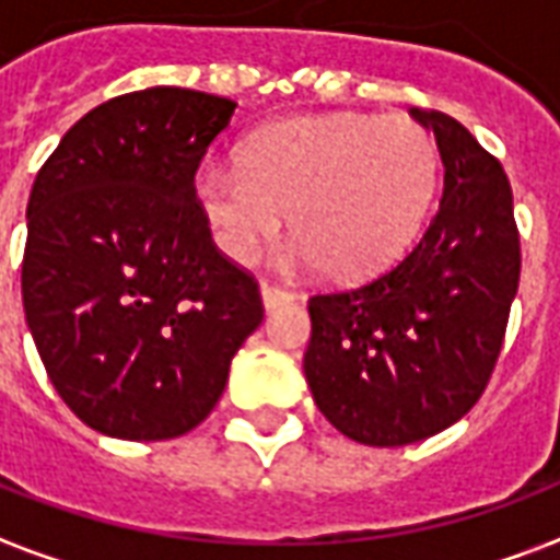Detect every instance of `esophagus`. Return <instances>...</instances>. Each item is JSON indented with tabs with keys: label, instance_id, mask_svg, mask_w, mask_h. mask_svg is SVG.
Segmentation results:
<instances>
[{
	"label": "esophagus",
	"instance_id": "esophagus-1",
	"mask_svg": "<svg viewBox=\"0 0 560 560\" xmlns=\"http://www.w3.org/2000/svg\"><path fill=\"white\" fill-rule=\"evenodd\" d=\"M260 296H264V308H267V312L279 308V305H284V302L296 300L291 291H284V288H279V284H269V281L260 284Z\"/></svg>",
	"mask_w": 560,
	"mask_h": 560
}]
</instances>
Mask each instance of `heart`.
Listing matches in <instances>:
<instances>
[{"label": "heart", "mask_w": 560, "mask_h": 560, "mask_svg": "<svg viewBox=\"0 0 560 560\" xmlns=\"http://www.w3.org/2000/svg\"><path fill=\"white\" fill-rule=\"evenodd\" d=\"M436 180V139L421 124L326 115L258 132L240 165L205 163L196 196L231 260L255 258L291 210L302 264L320 260L335 279H362L416 237Z\"/></svg>", "instance_id": "heart-1"}]
</instances>
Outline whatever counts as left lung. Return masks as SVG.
<instances>
[{
  "label": "left lung",
  "mask_w": 560,
  "mask_h": 560,
  "mask_svg": "<svg viewBox=\"0 0 560 560\" xmlns=\"http://www.w3.org/2000/svg\"><path fill=\"white\" fill-rule=\"evenodd\" d=\"M409 115L433 130L445 165L436 217L380 276L314 293L302 359L329 424L376 448L433 436L478 404L523 267L499 160L445 112Z\"/></svg>",
  "instance_id": "8db88e82"
}]
</instances>
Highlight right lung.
I'll list each match as a JSON object with an SVG mask.
<instances>
[{
    "mask_svg": "<svg viewBox=\"0 0 560 560\" xmlns=\"http://www.w3.org/2000/svg\"><path fill=\"white\" fill-rule=\"evenodd\" d=\"M237 103L132 91L73 124L32 186L23 308L70 412L136 442L198 428L264 320L255 276L222 255L196 172Z\"/></svg>",
    "mask_w": 560,
    "mask_h": 560,
    "instance_id": "1",
    "label": "right lung"
}]
</instances>
